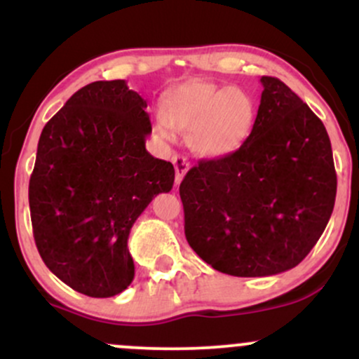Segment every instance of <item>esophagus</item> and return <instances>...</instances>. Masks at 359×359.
Listing matches in <instances>:
<instances>
[{"label":"esophagus","instance_id":"34e87169","mask_svg":"<svg viewBox=\"0 0 359 359\" xmlns=\"http://www.w3.org/2000/svg\"><path fill=\"white\" fill-rule=\"evenodd\" d=\"M174 167H175V184L179 185L182 182L184 175L187 174L189 170V160L182 155H177L174 156Z\"/></svg>","mask_w":359,"mask_h":359}]
</instances>
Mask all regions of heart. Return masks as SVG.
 Masks as SVG:
<instances>
[{
	"label": "heart",
	"instance_id": "heart-1",
	"mask_svg": "<svg viewBox=\"0 0 359 359\" xmlns=\"http://www.w3.org/2000/svg\"><path fill=\"white\" fill-rule=\"evenodd\" d=\"M255 119L257 106L245 89L192 81L167 94L163 116H156L154 131L163 140L174 138V130L191 133L194 151L221 158L234 154L248 140Z\"/></svg>",
	"mask_w": 359,
	"mask_h": 359
}]
</instances>
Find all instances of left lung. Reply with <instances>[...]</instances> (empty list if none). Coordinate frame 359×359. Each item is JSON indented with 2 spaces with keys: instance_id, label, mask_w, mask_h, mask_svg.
Here are the masks:
<instances>
[{
  "instance_id": "1",
  "label": "left lung",
  "mask_w": 359,
  "mask_h": 359,
  "mask_svg": "<svg viewBox=\"0 0 359 359\" xmlns=\"http://www.w3.org/2000/svg\"><path fill=\"white\" fill-rule=\"evenodd\" d=\"M248 140L201 160L180 184L191 248L221 273L270 277L297 266L334 209L331 140L319 118L277 77L263 76Z\"/></svg>"
}]
</instances>
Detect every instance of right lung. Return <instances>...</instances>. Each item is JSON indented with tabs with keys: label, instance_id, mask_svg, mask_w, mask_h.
<instances>
[{
	"label": "right lung",
	"instance_id": "add662e5",
	"mask_svg": "<svg viewBox=\"0 0 359 359\" xmlns=\"http://www.w3.org/2000/svg\"><path fill=\"white\" fill-rule=\"evenodd\" d=\"M147 101L126 82L96 81L72 94L43 126L28 185L34 238L55 277L89 297L128 288V236L174 165L145 148Z\"/></svg>",
	"mask_w": 359,
	"mask_h": 359
}]
</instances>
